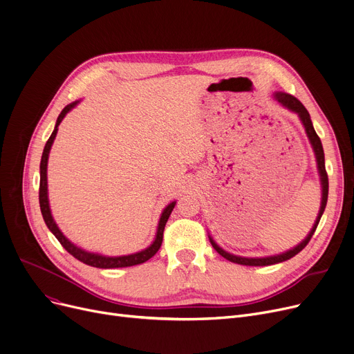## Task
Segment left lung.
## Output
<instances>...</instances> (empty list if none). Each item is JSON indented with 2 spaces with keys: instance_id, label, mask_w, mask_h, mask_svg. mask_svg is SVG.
<instances>
[{
  "instance_id": "1",
  "label": "left lung",
  "mask_w": 354,
  "mask_h": 354,
  "mask_svg": "<svg viewBox=\"0 0 354 354\" xmlns=\"http://www.w3.org/2000/svg\"><path fill=\"white\" fill-rule=\"evenodd\" d=\"M274 99L280 103L283 107L288 109L290 111H292V113H295L297 116L300 118L303 126H304V130L307 133V138L310 140V145L313 147V152H314V156H315V162H317V171H319V175H320V182H322V205H320V211H319V215L317 218H315L314 221V225L313 228L310 230V232L307 234V236L301 241V243L299 245H295L294 248L286 251V252H281V254H277V255H270V257H257V258H248V257H239V255H234V254H230L228 251L222 250L211 235L209 236V241L212 247L215 248V251L222 255L224 258H227L228 261L231 263H235V264H241V266H251V267H263V266H272V264H278V263H283V261H287V259L292 258L294 255L299 254L307 244L308 241L311 239L315 228H317L319 222H320V218L326 209V205H327V196H328V178H327V172H326V165H324V151H323V145H322V140L320 138L317 136V133H315V130L313 127V123H311V119H310V113L307 111V109L303 106V103L295 99L294 96L288 95V93H283V91H275L274 93Z\"/></svg>"
}]
</instances>
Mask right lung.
<instances>
[{"mask_svg":"<svg viewBox=\"0 0 354 354\" xmlns=\"http://www.w3.org/2000/svg\"><path fill=\"white\" fill-rule=\"evenodd\" d=\"M79 103L77 102H73L70 104H67L63 110L62 113L57 118V122H55L54 130L50 136V139L47 140L46 146H44V151H43V156H41V163H40V192H39V199H40V209L44 218V222L47 228L53 232V235L59 239V243L66 248L67 252H70L74 258H77L79 261L91 266V267H96V268H122V267H132V266H138L142 264L147 259H151L160 248L162 245V239H163V230L167 219H169L171 212L174 211L175 205H176V201L167 203L166 208L162 211V215L159 218V224H158V230H156V235L153 243L149 245L147 248L135 252V254H129V255H119V257H107V255H102L97 252H90L86 251L77 245H74L71 241L60 231V228L55 224V221L51 215V209H50V203H48V189H47V163H48V155L51 151V146L53 142L55 139V135H57V130H59V124L62 123V120L64 119V116L68 113V111L76 107Z\"/></svg>","mask_w":354,"mask_h":354,"instance_id":"obj_1","label":"right lung"}]
</instances>
